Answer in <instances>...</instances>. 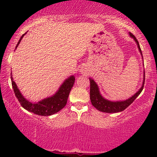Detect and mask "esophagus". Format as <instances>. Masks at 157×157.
I'll return each mask as SVG.
<instances>
[{
	"label": "esophagus",
	"mask_w": 157,
	"mask_h": 157,
	"mask_svg": "<svg viewBox=\"0 0 157 157\" xmlns=\"http://www.w3.org/2000/svg\"><path fill=\"white\" fill-rule=\"evenodd\" d=\"M85 73H86V72H85Z\"/></svg>",
	"instance_id": "1"
}]
</instances>
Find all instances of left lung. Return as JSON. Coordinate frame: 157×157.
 I'll use <instances>...</instances> for the list:
<instances>
[{
    "instance_id": "8db88e82",
    "label": "left lung",
    "mask_w": 157,
    "mask_h": 157,
    "mask_svg": "<svg viewBox=\"0 0 157 157\" xmlns=\"http://www.w3.org/2000/svg\"><path fill=\"white\" fill-rule=\"evenodd\" d=\"M129 35L131 37L134 38L135 42L137 44L138 48L140 50V54L142 56L141 48H140V44H139L138 40H136V37L134 35L129 32ZM143 58V57H142ZM90 80V100H91V104L94 108L98 110V111H102V112L105 113H117L120 112V111H124L126 108L128 107L129 105L134 101L135 99L137 97L140 93L142 92V89L144 87V83H145V72H144V80L143 83H142V87L140 89L136 92L134 96L130 97L129 99L126 100H123V101H110V100H106L100 94V90H99L98 86L94 80H92L91 78H89Z\"/></svg>"
}]
</instances>
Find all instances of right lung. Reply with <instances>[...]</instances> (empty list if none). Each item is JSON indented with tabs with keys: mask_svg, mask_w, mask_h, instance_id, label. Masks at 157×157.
Here are the masks:
<instances>
[{
	"mask_svg": "<svg viewBox=\"0 0 157 157\" xmlns=\"http://www.w3.org/2000/svg\"><path fill=\"white\" fill-rule=\"evenodd\" d=\"M26 34V33L23 34L21 36L17 46H16L15 49L18 46L23 36ZM11 80H12V88H13L15 96L23 109L30 111V112L35 113V114L40 115V116H50V115L60 111L66 105L68 95H69L71 88L73 87L74 83H75V78L74 75L69 77L64 81V82L61 85L58 91L53 96L47 97V98L42 100L41 101L35 102V103L29 102L23 97L22 94L19 91L15 81H13V77H11Z\"/></svg>",
	"mask_w": 157,
	"mask_h": 157,
	"instance_id": "1",
	"label": "right lung"
}]
</instances>
